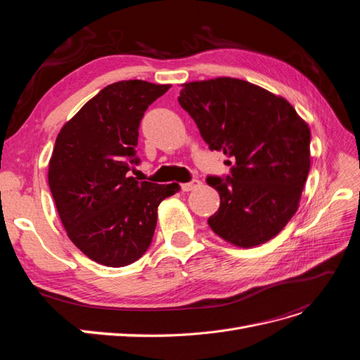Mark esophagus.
Instances as JSON below:
<instances>
[{
    "mask_svg": "<svg viewBox=\"0 0 360 360\" xmlns=\"http://www.w3.org/2000/svg\"><path fill=\"white\" fill-rule=\"evenodd\" d=\"M200 186H201V181H200V180H192V181H189V183H183V184H181V191H183V192H191V191L197 189V188H200Z\"/></svg>",
    "mask_w": 360,
    "mask_h": 360,
    "instance_id": "1",
    "label": "esophagus"
}]
</instances>
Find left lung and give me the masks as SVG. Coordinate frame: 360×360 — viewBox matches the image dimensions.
Wrapping results in <instances>:
<instances>
[{
  "label": "left lung",
  "mask_w": 360,
  "mask_h": 360,
  "mask_svg": "<svg viewBox=\"0 0 360 360\" xmlns=\"http://www.w3.org/2000/svg\"><path fill=\"white\" fill-rule=\"evenodd\" d=\"M179 103L210 150L231 158L226 179L207 177L221 205L209 217L228 243L252 248L282 231L297 212L311 167V130L284 99L236 78L181 85Z\"/></svg>",
  "instance_id": "1"
}]
</instances>
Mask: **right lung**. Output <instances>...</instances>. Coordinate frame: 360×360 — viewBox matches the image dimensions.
Instances as JSON below:
<instances>
[{"mask_svg":"<svg viewBox=\"0 0 360 360\" xmlns=\"http://www.w3.org/2000/svg\"><path fill=\"white\" fill-rule=\"evenodd\" d=\"M171 85L120 81L105 86L64 124L49 160L48 181L60 219L81 252L108 267L144 255L158 207L180 191L129 176L138 163V129L148 105Z\"/></svg>","mask_w":360,"mask_h":360,"instance_id":"right-lung-1","label":"right lung"}]
</instances>
